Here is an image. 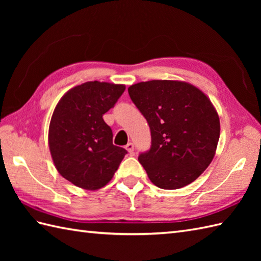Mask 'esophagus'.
Masks as SVG:
<instances>
[{
    "label": "esophagus",
    "instance_id": "obj_1",
    "mask_svg": "<svg viewBox=\"0 0 261 261\" xmlns=\"http://www.w3.org/2000/svg\"><path fill=\"white\" fill-rule=\"evenodd\" d=\"M125 149L127 150V152H129V153L131 154V156H132V154H134V151H135V146H134V143H132V142H129V143H127V145L125 146Z\"/></svg>",
    "mask_w": 261,
    "mask_h": 261
}]
</instances>
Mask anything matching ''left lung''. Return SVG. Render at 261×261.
I'll list each match as a JSON object with an SVG mask.
<instances>
[{"label":"left lung","instance_id":"8db88e82","mask_svg":"<svg viewBox=\"0 0 261 261\" xmlns=\"http://www.w3.org/2000/svg\"><path fill=\"white\" fill-rule=\"evenodd\" d=\"M151 131L139 163L152 184L177 190L199 177L214 158L220 119L212 102L190 83L148 81L127 88Z\"/></svg>","mask_w":261,"mask_h":261}]
</instances>
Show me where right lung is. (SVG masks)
<instances>
[{
  "instance_id": "add662e5",
  "label": "right lung",
  "mask_w": 261,
  "mask_h": 261,
  "mask_svg": "<svg viewBox=\"0 0 261 261\" xmlns=\"http://www.w3.org/2000/svg\"><path fill=\"white\" fill-rule=\"evenodd\" d=\"M125 85L86 82L59 99L49 124L53 162L65 179L96 191L112 179L126 150L113 145L103 114L114 107Z\"/></svg>"
}]
</instances>
